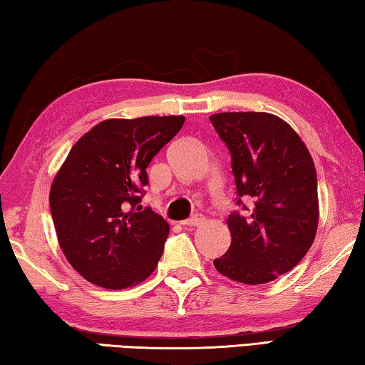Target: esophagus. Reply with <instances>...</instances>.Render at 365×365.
Returning a JSON list of instances; mask_svg holds the SVG:
<instances>
[{
  "label": "esophagus",
  "instance_id": "obj_1",
  "mask_svg": "<svg viewBox=\"0 0 365 365\" xmlns=\"http://www.w3.org/2000/svg\"><path fill=\"white\" fill-rule=\"evenodd\" d=\"M202 222H205V215L196 214V215H193V217L183 220L182 225H185V227H197V225H201Z\"/></svg>",
  "mask_w": 365,
  "mask_h": 365
}]
</instances>
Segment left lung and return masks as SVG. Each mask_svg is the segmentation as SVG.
Instances as JSON below:
<instances>
[{
    "label": "left lung",
    "mask_w": 365,
    "mask_h": 365,
    "mask_svg": "<svg viewBox=\"0 0 365 365\" xmlns=\"http://www.w3.org/2000/svg\"><path fill=\"white\" fill-rule=\"evenodd\" d=\"M209 120L232 154L237 202L248 211L228 215L232 245L214 267L230 280L262 285L298 265L314 243L316 165L299 135L274 114L220 113Z\"/></svg>",
    "instance_id": "8db88e82"
}]
</instances>
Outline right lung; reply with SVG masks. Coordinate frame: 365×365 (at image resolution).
I'll use <instances>...</instances> for the list:
<instances>
[{
  "mask_svg": "<svg viewBox=\"0 0 365 365\" xmlns=\"http://www.w3.org/2000/svg\"><path fill=\"white\" fill-rule=\"evenodd\" d=\"M183 122V115L108 119L67 154L49 190V207L61 250L85 280L122 289L156 269L170 227L138 202L146 168Z\"/></svg>",
  "mask_w": 365,
  "mask_h": 365,
  "instance_id": "add662e5",
  "label": "right lung"
}]
</instances>
